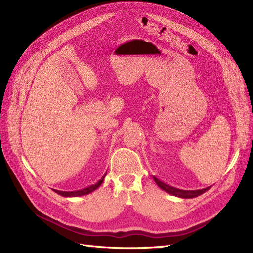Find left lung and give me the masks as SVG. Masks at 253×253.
<instances>
[{
    "mask_svg": "<svg viewBox=\"0 0 253 253\" xmlns=\"http://www.w3.org/2000/svg\"><path fill=\"white\" fill-rule=\"evenodd\" d=\"M154 180L155 182L157 183V185L159 186V188H162L163 190H165L166 192L170 193L172 195H175V196H178V197H182V198H192V197H195V196H198L201 195L202 193L206 192L207 190H209L210 187H207L205 189H202V190H180V189H176V188H173L169 185H167V183L160 181L159 179H157L156 177H154Z\"/></svg>",
    "mask_w": 253,
    "mask_h": 253,
    "instance_id": "1",
    "label": "left lung"
}]
</instances>
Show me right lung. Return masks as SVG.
Segmentation results:
<instances>
[{"label":"right lung","instance_id":"1","mask_svg":"<svg viewBox=\"0 0 253 253\" xmlns=\"http://www.w3.org/2000/svg\"><path fill=\"white\" fill-rule=\"evenodd\" d=\"M105 175H106V173L104 174V176H105ZM104 176H103V177H102L100 180L97 181V182L95 183V185L88 186V187L84 188V189H81V190L70 191V192H67V191H59V190H53V191H55L56 193H58V194H60V195H62V196H81V195H84V194H88V193H90V192H93L94 190H96L99 186L101 185L102 181H103Z\"/></svg>","mask_w":253,"mask_h":253}]
</instances>
